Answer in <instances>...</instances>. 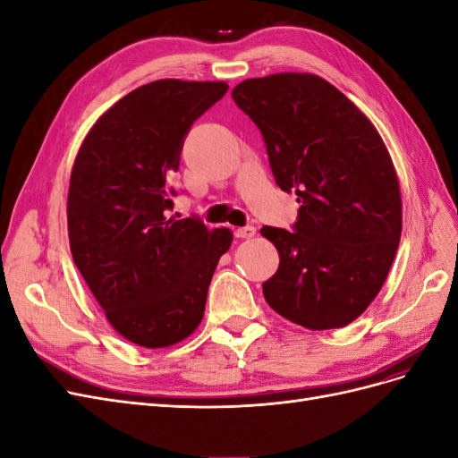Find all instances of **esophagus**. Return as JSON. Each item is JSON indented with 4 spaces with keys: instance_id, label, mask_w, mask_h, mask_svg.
Listing matches in <instances>:
<instances>
[{
    "instance_id": "esophagus-1",
    "label": "esophagus",
    "mask_w": 458,
    "mask_h": 458,
    "mask_svg": "<svg viewBox=\"0 0 458 458\" xmlns=\"http://www.w3.org/2000/svg\"><path fill=\"white\" fill-rule=\"evenodd\" d=\"M234 234H237L239 239H252L256 234V227L254 225H244V227H239L237 231H234Z\"/></svg>"
}]
</instances>
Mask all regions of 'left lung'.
Here are the masks:
<instances>
[{"mask_svg":"<svg viewBox=\"0 0 458 458\" xmlns=\"http://www.w3.org/2000/svg\"><path fill=\"white\" fill-rule=\"evenodd\" d=\"M231 95L261 131L276 185L300 202L293 231H259L281 258L263 296L311 330L350 325L380 293L401 239L390 152L361 110L315 74L250 78Z\"/></svg>","mask_w":458,"mask_h":458,"instance_id":"1","label":"left lung"}]
</instances>
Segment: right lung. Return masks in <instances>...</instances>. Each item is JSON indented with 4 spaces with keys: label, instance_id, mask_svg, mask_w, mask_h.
Returning a JSON list of instances; mask_svg holds the SVG:
<instances>
[{
    "label": "right lung",
    "instance_id": "right-lung-1",
    "mask_svg": "<svg viewBox=\"0 0 458 458\" xmlns=\"http://www.w3.org/2000/svg\"><path fill=\"white\" fill-rule=\"evenodd\" d=\"M224 81L157 80L95 122L68 189L76 267L108 323L155 350L185 340L204 315L208 286L233 242L192 216L170 217L185 137L227 93ZM179 217V216H177Z\"/></svg>",
    "mask_w": 458,
    "mask_h": 458
}]
</instances>
